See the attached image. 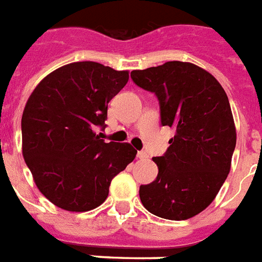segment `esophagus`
Listing matches in <instances>:
<instances>
[{
    "label": "esophagus",
    "mask_w": 262,
    "mask_h": 262,
    "mask_svg": "<svg viewBox=\"0 0 262 262\" xmlns=\"http://www.w3.org/2000/svg\"><path fill=\"white\" fill-rule=\"evenodd\" d=\"M137 158H139V159H147V158H148V154L145 152V151H139V152H137Z\"/></svg>",
    "instance_id": "1"
}]
</instances>
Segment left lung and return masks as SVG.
<instances>
[{
	"instance_id": "8db88e82",
	"label": "left lung",
	"mask_w": 262,
	"mask_h": 262,
	"mask_svg": "<svg viewBox=\"0 0 262 262\" xmlns=\"http://www.w3.org/2000/svg\"><path fill=\"white\" fill-rule=\"evenodd\" d=\"M137 86L155 93L161 122L174 129L158 176L140 185L143 206L166 220L191 219L219 193L231 170L236 129L228 96L210 73L187 61L135 70Z\"/></svg>"
}]
</instances>
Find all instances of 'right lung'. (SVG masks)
<instances>
[{
    "mask_svg": "<svg viewBox=\"0 0 262 262\" xmlns=\"http://www.w3.org/2000/svg\"><path fill=\"white\" fill-rule=\"evenodd\" d=\"M129 79L127 71L96 61L70 63L38 83L21 117V149L38 189L67 211L96 209L111 180L136 158L129 143L101 139L110 100Z\"/></svg>",
    "mask_w": 262,
    "mask_h": 262,
    "instance_id": "1",
    "label": "right lung"
}]
</instances>
